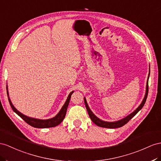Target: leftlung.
Returning a JSON list of instances; mask_svg holds the SVG:
<instances>
[{"label":"left lung","instance_id":"left-lung-1","mask_svg":"<svg viewBox=\"0 0 161 161\" xmlns=\"http://www.w3.org/2000/svg\"><path fill=\"white\" fill-rule=\"evenodd\" d=\"M149 77H150V71H149V75H148V77H147V83H146V94H145V97H144V98L143 99L142 103L140 104V105L138 107V108L136 109L133 113H131L130 114H129V116H127L126 117H125V118L122 119V120H120L118 121H116V122H105L103 120H100L99 118H97L95 115H94L92 112V111L90 110L89 106L88 105L87 103V101L86 100V98L84 97V103H85V105H86V109L88 111V113L89 116L91 119L92 121L96 125L100 126V127H103V128H109V129H116V128H120L122 126H124L125 125L129 122L131 118H133L136 114H137L139 111L141 110L142 109V108L143 107L144 104H145V103L147 99V94H148V79H149Z\"/></svg>","mask_w":161,"mask_h":161}]
</instances>
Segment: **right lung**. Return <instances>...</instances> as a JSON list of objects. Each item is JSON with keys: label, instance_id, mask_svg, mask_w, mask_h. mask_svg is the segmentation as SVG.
<instances>
[{"label": "right lung", "instance_id": "right-lung-1", "mask_svg": "<svg viewBox=\"0 0 161 161\" xmlns=\"http://www.w3.org/2000/svg\"><path fill=\"white\" fill-rule=\"evenodd\" d=\"M73 92L74 91L71 92V93L69 94L67 99L65 103L63 106V108H62L60 110L58 114L55 117L50 119H47V120H40V119H36V118L26 116L25 115L22 114L21 112H19L18 110H17L15 108V107L13 105V104H12V103L9 98V92H8V88L7 85V93L8 96V99H9L11 108H12V109H13L14 112L17 114L20 118H22L24 121H25L27 124H28V125L35 128H39V129H45V128L54 127L60 125V124L63 122V120H64V118L65 117L66 113H67V109L68 108L70 99H71V94L73 93Z\"/></svg>", "mask_w": 161, "mask_h": 161}]
</instances>
